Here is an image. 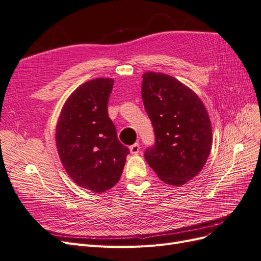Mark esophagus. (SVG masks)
I'll list each match as a JSON object with an SVG mask.
<instances>
[{"label": "esophagus", "instance_id": "34e87169", "mask_svg": "<svg viewBox=\"0 0 261 261\" xmlns=\"http://www.w3.org/2000/svg\"><path fill=\"white\" fill-rule=\"evenodd\" d=\"M129 150H130V153L132 154H138L139 153V150H140V147H139V144H134L129 147Z\"/></svg>", "mask_w": 261, "mask_h": 261}]
</instances>
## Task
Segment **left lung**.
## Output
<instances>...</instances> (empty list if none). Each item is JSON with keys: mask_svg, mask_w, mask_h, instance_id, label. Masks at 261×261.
I'll use <instances>...</instances> for the list:
<instances>
[{"mask_svg": "<svg viewBox=\"0 0 261 261\" xmlns=\"http://www.w3.org/2000/svg\"><path fill=\"white\" fill-rule=\"evenodd\" d=\"M141 96L155 135L145 159L164 183L184 185L199 174L210 153L207 110L192 89L162 73L143 75Z\"/></svg>", "mask_w": 261, "mask_h": 261, "instance_id": "obj_1", "label": "left lung"}]
</instances>
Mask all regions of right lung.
I'll list each match as a JSON object with an SVG mask.
<instances>
[{"label": "right lung", "instance_id": "add662e5", "mask_svg": "<svg viewBox=\"0 0 261 261\" xmlns=\"http://www.w3.org/2000/svg\"><path fill=\"white\" fill-rule=\"evenodd\" d=\"M113 84L111 78H96L78 87L62 108L55 132L67 174L93 193H103L117 183L129 153L108 114Z\"/></svg>", "mask_w": 261, "mask_h": 261}]
</instances>
